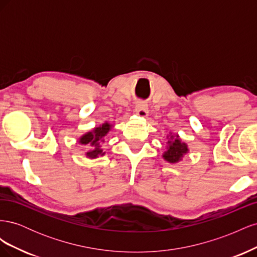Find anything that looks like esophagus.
<instances>
[{"mask_svg":"<svg viewBox=\"0 0 257 257\" xmlns=\"http://www.w3.org/2000/svg\"><path fill=\"white\" fill-rule=\"evenodd\" d=\"M148 111H149V110H148V107H147V105H146L145 103L139 102V103L136 104L135 113H136L138 116H141V118H147L148 113H149Z\"/></svg>","mask_w":257,"mask_h":257,"instance_id":"1","label":"esophagus"}]
</instances>
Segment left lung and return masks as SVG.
I'll list each match as a JSON object with an SVG mask.
<instances>
[{
  "instance_id": "obj_1",
  "label": "left lung",
  "mask_w": 257,
  "mask_h": 257,
  "mask_svg": "<svg viewBox=\"0 0 257 257\" xmlns=\"http://www.w3.org/2000/svg\"><path fill=\"white\" fill-rule=\"evenodd\" d=\"M166 150L163 152L162 157L166 162L170 164H176V163L181 162L185 154L189 153V146L186 143L182 142L178 134H173L169 132V134L166 136Z\"/></svg>"
}]
</instances>
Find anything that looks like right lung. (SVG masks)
Returning a JSON list of instances; mask_svg holds the SVG:
<instances>
[{
	"instance_id": "right-lung-1",
	"label": "right lung",
	"mask_w": 257,
	"mask_h": 257,
	"mask_svg": "<svg viewBox=\"0 0 257 257\" xmlns=\"http://www.w3.org/2000/svg\"><path fill=\"white\" fill-rule=\"evenodd\" d=\"M113 126V124L105 121L102 125L92 128L78 138L79 145L89 147V150L84 154L85 158L94 160L105 155V152L102 149V144L105 143V137L109 134Z\"/></svg>"
}]
</instances>
